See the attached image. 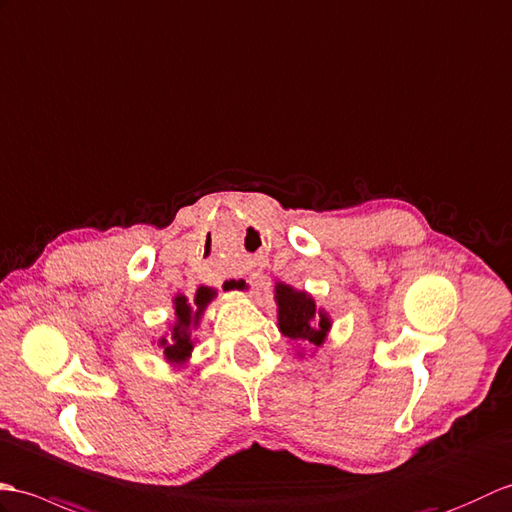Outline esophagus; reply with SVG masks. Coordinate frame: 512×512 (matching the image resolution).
Segmentation results:
<instances>
[{
	"mask_svg": "<svg viewBox=\"0 0 512 512\" xmlns=\"http://www.w3.org/2000/svg\"><path fill=\"white\" fill-rule=\"evenodd\" d=\"M241 282H245V285H252V278H245V276H241ZM254 287V285H252Z\"/></svg>",
	"mask_w": 512,
	"mask_h": 512,
	"instance_id": "esophagus-1",
	"label": "esophagus"
}]
</instances>
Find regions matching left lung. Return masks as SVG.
<instances>
[{
	"label": "left lung",
	"instance_id": "8db88e82",
	"mask_svg": "<svg viewBox=\"0 0 512 512\" xmlns=\"http://www.w3.org/2000/svg\"><path fill=\"white\" fill-rule=\"evenodd\" d=\"M278 302V326L285 337L293 342H304L311 346H322L324 337L331 328V320L324 311L315 309L311 295L295 291L289 285L276 287Z\"/></svg>",
	"mask_w": 512,
	"mask_h": 512
}]
</instances>
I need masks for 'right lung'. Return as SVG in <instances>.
Listing matches in <instances>:
<instances>
[{
	"instance_id": "right-lung-1",
	"label": "right lung",
	"mask_w": 512,
	"mask_h": 512,
	"mask_svg": "<svg viewBox=\"0 0 512 512\" xmlns=\"http://www.w3.org/2000/svg\"><path fill=\"white\" fill-rule=\"evenodd\" d=\"M212 298H214L212 289H208V287L197 289V295H195L197 310L184 298V295H177V298H175L177 322L173 326V337H170V342H168V339H162L164 355L170 363H184L190 357V352H192L190 328L199 324V317L203 315V309H206Z\"/></svg>"
}]
</instances>
